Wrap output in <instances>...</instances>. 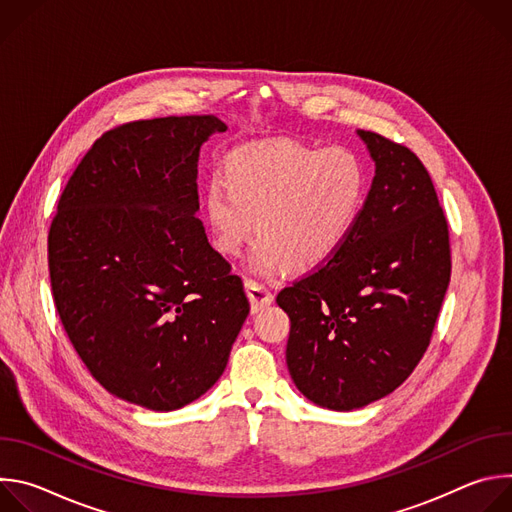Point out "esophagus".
Returning a JSON list of instances; mask_svg holds the SVG:
<instances>
[{"label":"esophagus","instance_id":"esophagus-1","mask_svg":"<svg viewBox=\"0 0 512 512\" xmlns=\"http://www.w3.org/2000/svg\"><path fill=\"white\" fill-rule=\"evenodd\" d=\"M245 289H247V296L251 300V310L253 312H261L265 306H269L273 302L271 289L267 285L255 281V279H247Z\"/></svg>","mask_w":512,"mask_h":512}]
</instances>
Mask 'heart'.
Returning a JSON list of instances; mask_svg holds the SVG:
<instances>
[{
    "label": "heart",
    "instance_id": "1",
    "mask_svg": "<svg viewBox=\"0 0 512 512\" xmlns=\"http://www.w3.org/2000/svg\"><path fill=\"white\" fill-rule=\"evenodd\" d=\"M369 194V170L346 148L296 141L253 143L214 174L202 210L212 247L237 255L257 231L249 265L298 273L326 265L352 235Z\"/></svg>",
    "mask_w": 512,
    "mask_h": 512
}]
</instances>
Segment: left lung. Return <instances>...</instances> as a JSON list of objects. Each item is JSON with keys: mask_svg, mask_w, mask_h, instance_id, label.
Masks as SVG:
<instances>
[{"mask_svg": "<svg viewBox=\"0 0 512 512\" xmlns=\"http://www.w3.org/2000/svg\"><path fill=\"white\" fill-rule=\"evenodd\" d=\"M377 172L344 247L277 294L285 360L316 405L350 411L393 393L425 354L452 273L450 231L421 160L358 131Z\"/></svg>", "mask_w": 512, "mask_h": 512, "instance_id": "8db88e82", "label": "left lung"}]
</instances>
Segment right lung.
I'll return each mask as SVG.
<instances>
[{"mask_svg":"<svg viewBox=\"0 0 512 512\" xmlns=\"http://www.w3.org/2000/svg\"><path fill=\"white\" fill-rule=\"evenodd\" d=\"M227 125L156 117L105 131L66 182L48 231L56 312L115 397L180 409L223 375L249 316L243 281L210 247L198 152Z\"/></svg>","mask_w":512,"mask_h":512,"instance_id":"obj_1","label":"right lung"}]
</instances>
